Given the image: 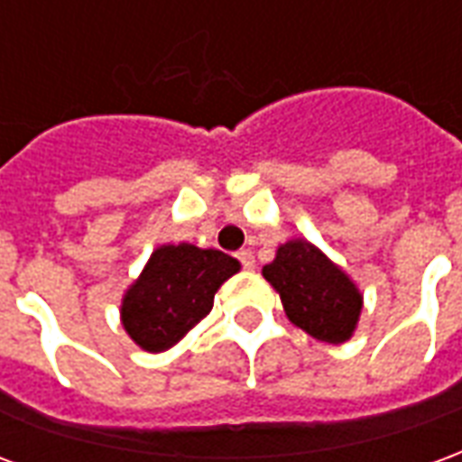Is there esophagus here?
<instances>
[{"instance_id": "34e87169", "label": "esophagus", "mask_w": 462, "mask_h": 462, "mask_svg": "<svg viewBox=\"0 0 462 462\" xmlns=\"http://www.w3.org/2000/svg\"><path fill=\"white\" fill-rule=\"evenodd\" d=\"M237 260L242 262L245 270H254V254L250 250H240L237 252Z\"/></svg>"}]
</instances>
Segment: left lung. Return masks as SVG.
<instances>
[{
    "label": "left lung",
    "instance_id": "1",
    "mask_svg": "<svg viewBox=\"0 0 462 462\" xmlns=\"http://www.w3.org/2000/svg\"><path fill=\"white\" fill-rule=\"evenodd\" d=\"M262 277L280 294L284 314L294 327L327 344H344L354 337L364 294L317 245L291 237L262 267Z\"/></svg>",
    "mask_w": 462,
    "mask_h": 462
}]
</instances>
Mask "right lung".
I'll return each instance as SVG.
<instances>
[{"mask_svg": "<svg viewBox=\"0 0 462 462\" xmlns=\"http://www.w3.org/2000/svg\"><path fill=\"white\" fill-rule=\"evenodd\" d=\"M237 272L240 262L220 250L190 242L155 247L123 294V329L143 351H168L210 314L215 291Z\"/></svg>", "mask_w": 462, "mask_h": 462, "instance_id": "obj_1", "label": "right lung"}]
</instances>
